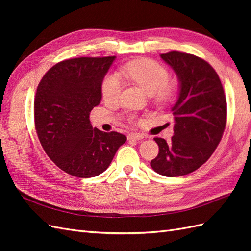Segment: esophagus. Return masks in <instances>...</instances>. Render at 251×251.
I'll return each instance as SVG.
<instances>
[{"instance_id":"esophagus-1","label":"esophagus","mask_w":251,"mask_h":251,"mask_svg":"<svg viewBox=\"0 0 251 251\" xmlns=\"http://www.w3.org/2000/svg\"><path fill=\"white\" fill-rule=\"evenodd\" d=\"M144 136L139 133H131L127 135V140H142Z\"/></svg>"}]
</instances>
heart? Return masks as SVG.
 Returning <instances> with one entry per match:
<instances>
[{
	"mask_svg": "<svg viewBox=\"0 0 251 251\" xmlns=\"http://www.w3.org/2000/svg\"><path fill=\"white\" fill-rule=\"evenodd\" d=\"M125 76L139 86L150 95L163 100L171 95L170 73L160 64L150 58H139L127 63L123 68ZM124 89V82L116 73H109L101 83V95L107 102L119 100Z\"/></svg>",
	"mask_w": 251,
	"mask_h": 251,
	"instance_id": "obj_1",
	"label": "heart"
}]
</instances>
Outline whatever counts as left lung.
Wrapping results in <instances>:
<instances>
[{
	"mask_svg": "<svg viewBox=\"0 0 251 251\" xmlns=\"http://www.w3.org/2000/svg\"><path fill=\"white\" fill-rule=\"evenodd\" d=\"M160 56L176 72L180 92L172 108L174 136L170 142L154 138L159 153L151 166L162 176L179 177L198 170L219 146L227 102L219 75L206 60L178 51Z\"/></svg>",
	"mask_w": 251,
	"mask_h": 251,
	"instance_id": "obj_1",
	"label": "left lung"
}]
</instances>
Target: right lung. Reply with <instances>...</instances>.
Instances as JSON below:
<instances>
[{"label":"right lung","mask_w":251,"mask_h":251,"mask_svg":"<svg viewBox=\"0 0 251 251\" xmlns=\"http://www.w3.org/2000/svg\"><path fill=\"white\" fill-rule=\"evenodd\" d=\"M115 56L76 57L47 71L34 98V125L44 151L60 170L78 178L109 168L126 141L117 132L93 128L90 112L100 102L101 83Z\"/></svg>","instance_id":"right-lung-1"}]
</instances>
